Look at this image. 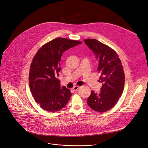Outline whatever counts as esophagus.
Listing matches in <instances>:
<instances>
[{"label":"esophagus","mask_w":148,"mask_h":148,"mask_svg":"<svg viewBox=\"0 0 148 148\" xmlns=\"http://www.w3.org/2000/svg\"><path fill=\"white\" fill-rule=\"evenodd\" d=\"M79 88V86H77V85H76V86H74L73 88V89L75 91V90H77L78 89V88Z\"/></svg>","instance_id":"34e87169"}]
</instances>
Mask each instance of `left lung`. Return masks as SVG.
Segmentation results:
<instances>
[{
	"label": "left lung",
	"instance_id": "left-lung-1",
	"mask_svg": "<svg viewBox=\"0 0 148 148\" xmlns=\"http://www.w3.org/2000/svg\"><path fill=\"white\" fill-rule=\"evenodd\" d=\"M84 42L99 61L97 70L101 73L99 82L102 83L99 93L91 91L87 103L93 110L107 112L116 104L123 93L125 83L123 67L117 53L109 46L95 39H86Z\"/></svg>",
	"mask_w": 148,
	"mask_h": 148
}]
</instances>
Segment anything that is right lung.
<instances>
[{"label": "right lung", "instance_id": "right-lung-1", "mask_svg": "<svg viewBox=\"0 0 148 148\" xmlns=\"http://www.w3.org/2000/svg\"><path fill=\"white\" fill-rule=\"evenodd\" d=\"M82 43L80 41L57 38L43 45L33 58L29 73V85L32 96L40 107L47 112L63 109L71 96L69 89L61 88L58 78L63 53Z\"/></svg>", "mask_w": 148, "mask_h": 148}]
</instances>
